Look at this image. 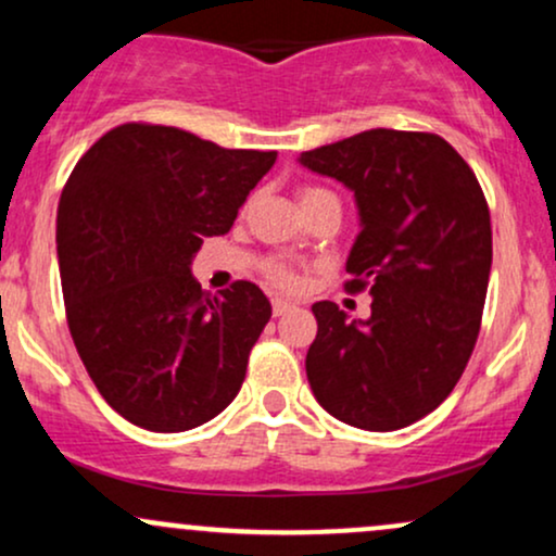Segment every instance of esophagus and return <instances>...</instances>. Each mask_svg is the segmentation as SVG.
<instances>
[{
    "mask_svg": "<svg viewBox=\"0 0 556 556\" xmlns=\"http://www.w3.org/2000/svg\"><path fill=\"white\" fill-rule=\"evenodd\" d=\"M292 308H295V303H290V300H285V298H274V300H271V311H274V316H285V314H290Z\"/></svg>",
    "mask_w": 556,
    "mask_h": 556,
    "instance_id": "1",
    "label": "esophagus"
}]
</instances>
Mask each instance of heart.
<instances>
[{
  "mask_svg": "<svg viewBox=\"0 0 556 556\" xmlns=\"http://www.w3.org/2000/svg\"><path fill=\"white\" fill-rule=\"evenodd\" d=\"M324 195H331V193H327V190H321V188H300V193H298L300 206L308 201H316V198H324ZM266 277H269L271 282L279 287H295L298 285L295 271H292L285 261H269V264H266Z\"/></svg>",
  "mask_w": 556,
  "mask_h": 556,
  "instance_id": "b5f03b06",
  "label": "heart"
}]
</instances>
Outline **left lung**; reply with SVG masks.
Segmentation results:
<instances>
[{"instance_id": "left-lung-1", "label": "left lung", "mask_w": 556, "mask_h": 556, "mask_svg": "<svg viewBox=\"0 0 556 556\" xmlns=\"http://www.w3.org/2000/svg\"><path fill=\"white\" fill-rule=\"evenodd\" d=\"M300 164L355 193L361 235L344 290L374 295L366 321L314 303L311 389L342 424L405 429L450 397L476 348L491 271L486 195L433 132L376 127L305 151Z\"/></svg>"}]
</instances>
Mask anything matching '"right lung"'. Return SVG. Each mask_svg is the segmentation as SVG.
I'll return each instance as SVG.
<instances>
[{"label":"right lung","instance_id":"add662e5","mask_svg":"<svg viewBox=\"0 0 556 556\" xmlns=\"http://www.w3.org/2000/svg\"><path fill=\"white\" fill-rule=\"evenodd\" d=\"M274 162L277 151L125 123L67 177L56 256L70 334L101 397L140 429H195L240 392L271 305L245 279L212 298L190 264Z\"/></svg>","mask_w":556,"mask_h":556}]
</instances>
